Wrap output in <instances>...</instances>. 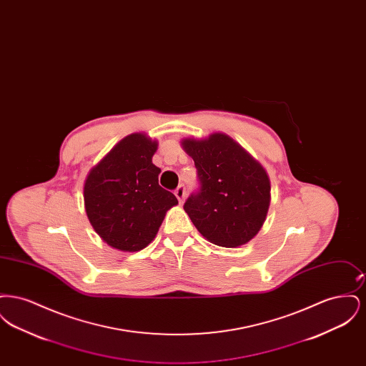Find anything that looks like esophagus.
<instances>
[{"label":"esophagus","mask_w":366,"mask_h":366,"mask_svg":"<svg viewBox=\"0 0 366 366\" xmlns=\"http://www.w3.org/2000/svg\"><path fill=\"white\" fill-rule=\"evenodd\" d=\"M174 193L175 196H177V199H178V202H179V203H182V202H184V199H185V194H187L185 187H184V185H179V187L175 189Z\"/></svg>","instance_id":"esophagus-1"}]
</instances>
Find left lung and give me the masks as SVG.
Returning <instances> with one entry per match:
<instances>
[{"label":"left lung","mask_w":366,"mask_h":366,"mask_svg":"<svg viewBox=\"0 0 366 366\" xmlns=\"http://www.w3.org/2000/svg\"><path fill=\"white\" fill-rule=\"evenodd\" d=\"M197 170L199 189L184 204L193 225L211 243H248L266 219L270 181L264 169L242 145L224 133L182 139Z\"/></svg>","instance_id":"1"}]
</instances>
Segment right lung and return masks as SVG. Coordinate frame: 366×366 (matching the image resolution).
<instances>
[{
  "label": "right lung",
  "instance_id": "add662e5",
  "mask_svg": "<svg viewBox=\"0 0 366 366\" xmlns=\"http://www.w3.org/2000/svg\"><path fill=\"white\" fill-rule=\"evenodd\" d=\"M157 142L133 133L121 139L87 175L84 199L87 218L105 243L136 252L151 243L164 215L178 200L159 185L152 163Z\"/></svg>",
  "mask_w": 366,
  "mask_h": 366
}]
</instances>
